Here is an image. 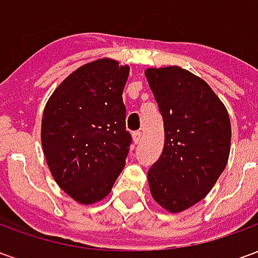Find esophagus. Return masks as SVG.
I'll return each instance as SVG.
<instances>
[{
	"instance_id": "34e87169",
	"label": "esophagus",
	"mask_w": 258,
	"mask_h": 258,
	"mask_svg": "<svg viewBox=\"0 0 258 258\" xmlns=\"http://www.w3.org/2000/svg\"><path fill=\"white\" fill-rule=\"evenodd\" d=\"M141 137H142V133H141V131H134V133H133V138H134L135 144H140Z\"/></svg>"
}]
</instances>
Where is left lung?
<instances>
[{
    "instance_id": "8db88e82",
    "label": "left lung",
    "mask_w": 258,
    "mask_h": 258,
    "mask_svg": "<svg viewBox=\"0 0 258 258\" xmlns=\"http://www.w3.org/2000/svg\"><path fill=\"white\" fill-rule=\"evenodd\" d=\"M164 125V148L148 171L153 199L179 213L209 194L227 166L231 123L205 80L170 66L145 72Z\"/></svg>"
}]
</instances>
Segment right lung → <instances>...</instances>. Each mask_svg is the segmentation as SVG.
Returning a JSON list of instances; mask_svg holds the SVG:
<instances>
[{"instance_id": "1", "label": "right lung", "mask_w": 258, "mask_h": 258, "mask_svg": "<svg viewBox=\"0 0 258 258\" xmlns=\"http://www.w3.org/2000/svg\"><path fill=\"white\" fill-rule=\"evenodd\" d=\"M128 66L112 59L84 64L44 109L41 142L56 184L84 205L103 199L123 171L133 142L123 90Z\"/></svg>"}]
</instances>
